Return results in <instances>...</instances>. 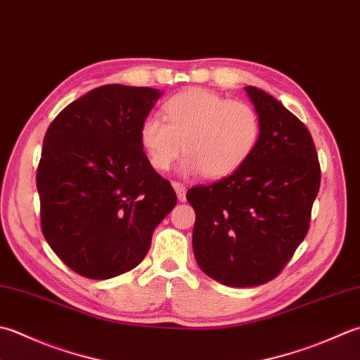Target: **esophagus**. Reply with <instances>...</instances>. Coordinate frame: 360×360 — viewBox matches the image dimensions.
<instances>
[{
	"instance_id": "1",
	"label": "esophagus",
	"mask_w": 360,
	"mask_h": 360,
	"mask_svg": "<svg viewBox=\"0 0 360 360\" xmlns=\"http://www.w3.org/2000/svg\"><path fill=\"white\" fill-rule=\"evenodd\" d=\"M173 187L176 190V195H178V200L179 201H186V186L184 184H179V182H173Z\"/></svg>"
}]
</instances>
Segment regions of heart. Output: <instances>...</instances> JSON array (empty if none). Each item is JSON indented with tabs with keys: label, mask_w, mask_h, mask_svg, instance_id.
<instances>
[{
	"label": "heart",
	"mask_w": 360,
	"mask_h": 360,
	"mask_svg": "<svg viewBox=\"0 0 360 360\" xmlns=\"http://www.w3.org/2000/svg\"><path fill=\"white\" fill-rule=\"evenodd\" d=\"M164 117L148 115L139 128L140 145L158 172L170 170L184 143L186 173L226 178L246 164L260 137V118L250 103L207 89L172 96L164 104Z\"/></svg>",
	"instance_id": "heart-1"
}]
</instances>
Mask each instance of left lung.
<instances>
[{
  "label": "left lung",
  "instance_id": "left-lung-1",
  "mask_svg": "<svg viewBox=\"0 0 360 360\" xmlns=\"http://www.w3.org/2000/svg\"><path fill=\"white\" fill-rule=\"evenodd\" d=\"M245 90L260 118L255 153L228 178L187 192L196 262L229 287L265 284L283 271L307 234L321 179L306 124L264 90Z\"/></svg>",
  "mask_w": 360,
  "mask_h": 360
}]
</instances>
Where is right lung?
<instances>
[{"label": "right lung", "mask_w": 360, "mask_h": 360, "mask_svg": "<svg viewBox=\"0 0 360 360\" xmlns=\"http://www.w3.org/2000/svg\"><path fill=\"white\" fill-rule=\"evenodd\" d=\"M160 95L150 87L101 86L70 103L45 134L35 179L41 232L84 278L136 269L154 228L178 201L139 140L140 123Z\"/></svg>", "instance_id": "obj_1"}]
</instances>
